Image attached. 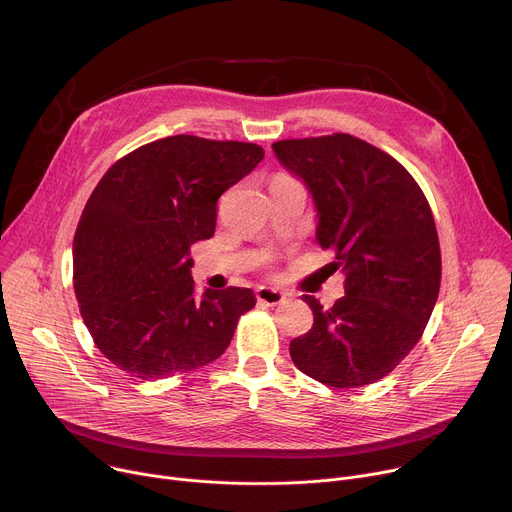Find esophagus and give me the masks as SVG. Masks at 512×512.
Wrapping results in <instances>:
<instances>
[{
    "mask_svg": "<svg viewBox=\"0 0 512 512\" xmlns=\"http://www.w3.org/2000/svg\"><path fill=\"white\" fill-rule=\"evenodd\" d=\"M285 300V294L279 289H273V287H259L257 289V302L259 304H265V306H277Z\"/></svg>",
    "mask_w": 512,
    "mask_h": 512,
    "instance_id": "34e87169",
    "label": "esophagus"
}]
</instances>
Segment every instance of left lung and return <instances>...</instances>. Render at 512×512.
I'll return each instance as SVG.
<instances>
[{
  "label": "left lung",
  "instance_id": "obj_1",
  "mask_svg": "<svg viewBox=\"0 0 512 512\" xmlns=\"http://www.w3.org/2000/svg\"><path fill=\"white\" fill-rule=\"evenodd\" d=\"M306 182L318 208V243L346 273V294L314 312L289 344L296 367L336 389L387 377L419 342L440 294L442 251L429 202L387 152L350 133L271 143Z\"/></svg>",
  "mask_w": 512,
  "mask_h": 512
}]
</instances>
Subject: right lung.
<instances>
[{
    "label": "right lung",
    "instance_id": "1",
    "mask_svg": "<svg viewBox=\"0 0 512 512\" xmlns=\"http://www.w3.org/2000/svg\"><path fill=\"white\" fill-rule=\"evenodd\" d=\"M263 156L257 143L172 135L99 180L72 243V283L93 342L117 369L154 381L227 350L255 296L249 287L198 296L190 247L214 235L218 198Z\"/></svg>",
    "mask_w": 512,
    "mask_h": 512
}]
</instances>
